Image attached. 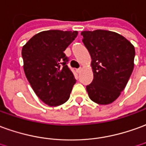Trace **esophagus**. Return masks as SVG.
<instances>
[{"mask_svg": "<svg viewBox=\"0 0 146 146\" xmlns=\"http://www.w3.org/2000/svg\"><path fill=\"white\" fill-rule=\"evenodd\" d=\"M81 70H81V68H79V69H77V70H76V72L77 73H80V72H81Z\"/></svg>", "mask_w": 146, "mask_h": 146, "instance_id": "obj_1", "label": "esophagus"}]
</instances>
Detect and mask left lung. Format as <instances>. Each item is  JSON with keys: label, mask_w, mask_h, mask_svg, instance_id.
Here are the masks:
<instances>
[{"label": "left lung", "mask_w": 146, "mask_h": 146, "mask_svg": "<svg viewBox=\"0 0 146 146\" xmlns=\"http://www.w3.org/2000/svg\"><path fill=\"white\" fill-rule=\"evenodd\" d=\"M92 58L93 80L86 86L91 100L109 104L119 97L133 70L135 50L123 35L109 31L81 32Z\"/></svg>", "instance_id": "obj_1"}]
</instances>
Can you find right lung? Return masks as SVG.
I'll use <instances>...</instances> for the list:
<instances>
[{"mask_svg":"<svg viewBox=\"0 0 146 146\" xmlns=\"http://www.w3.org/2000/svg\"><path fill=\"white\" fill-rule=\"evenodd\" d=\"M77 34L76 31H42L23 46V70L27 80L38 97L49 106L66 103L76 83L64 51Z\"/></svg>","mask_w":146,"mask_h":146,"instance_id":"obj_1","label":"right lung"}]
</instances>
